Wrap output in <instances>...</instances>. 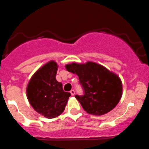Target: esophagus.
<instances>
[{
	"label": "esophagus",
	"instance_id": "obj_1",
	"mask_svg": "<svg viewBox=\"0 0 149 149\" xmlns=\"http://www.w3.org/2000/svg\"><path fill=\"white\" fill-rule=\"evenodd\" d=\"M70 93L72 95H74V94H75V91L74 90V89H72V90L70 91Z\"/></svg>",
	"mask_w": 149,
	"mask_h": 149
}]
</instances>
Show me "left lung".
<instances>
[{
  "mask_svg": "<svg viewBox=\"0 0 149 149\" xmlns=\"http://www.w3.org/2000/svg\"><path fill=\"white\" fill-rule=\"evenodd\" d=\"M67 71L76 74L84 89V95H76L86 113L101 116L112 110L122 97L120 78L105 67L93 62L86 64L73 63L65 65Z\"/></svg>",
  "mask_w": 149,
  "mask_h": 149,
  "instance_id": "8db88e82",
  "label": "left lung"
}]
</instances>
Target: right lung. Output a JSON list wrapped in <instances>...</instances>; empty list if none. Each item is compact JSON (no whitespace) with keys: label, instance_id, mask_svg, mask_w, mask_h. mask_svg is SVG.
<instances>
[{"label":"right lung","instance_id":"add662e5","mask_svg":"<svg viewBox=\"0 0 149 149\" xmlns=\"http://www.w3.org/2000/svg\"><path fill=\"white\" fill-rule=\"evenodd\" d=\"M57 65L50 61L30 79L27 87V99L36 111L48 119L64 111L70 93L64 92L63 84L56 80Z\"/></svg>","mask_w":149,"mask_h":149}]
</instances>
